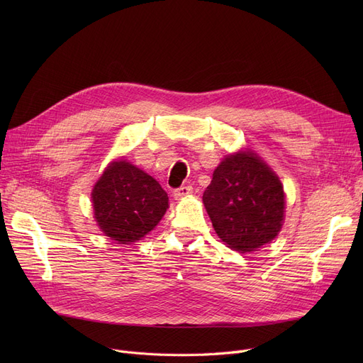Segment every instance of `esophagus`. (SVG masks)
Listing matches in <instances>:
<instances>
[{
  "label": "esophagus",
  "instance_id": "obj_1",
  "mask_svg": "<svg viewBox=\"0 0 363 363\" xmlns=\"http://www.w3.org/2000/svg\"><path fill=\"white\" fill-rule=\"evenodd\" d=\"M191 193H193V186L182 185V186H179L178 189H175V191H174V197H175L177 200H181V199L189 196Z\"/></svg>",
  "mask_w": 363,
  "mask_h": 363
}]
</instances>
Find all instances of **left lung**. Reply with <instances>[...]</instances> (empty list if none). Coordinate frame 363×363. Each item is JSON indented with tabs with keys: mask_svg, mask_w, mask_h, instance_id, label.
<instances>
[{
	"mask_svg": "<svg viewBox=\"0 0 363 363\" xmlns=\"http://www.w3.org/2000/svg\"><path fill=\"white\" fill-rule=\"evenodd\" d=\"M203 203L218 237L240 253L255 252L272 241L282 228V184L250 150L234 152L220 162Z\"/></svg>",
	"mask_w": 363,
	"mask_h": 363,
	"instance_id": "1",
	"label": "left lung"
}]
</instances>
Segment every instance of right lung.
Listing matches in <instances>:
<instances>
[{"label":"right lung","instance_id":"add662e5","mask_svg":"<svg viewBox=\"0 0 363 363\" xmlns=\"http://www.w3.org/2000/svg\"><path fill=\"white\" fill-rule=\"evenodd\" d=\"M91 199L100 230L118 244L141 240L169 207V197L160 184L123 159L106 167Z\"/></svg>","mask_w":363,"mask_h":363}]
</instances>
